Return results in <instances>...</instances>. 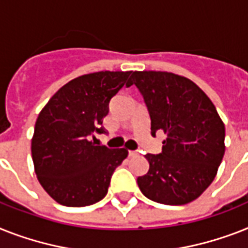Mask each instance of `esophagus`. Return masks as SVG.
<instances>
[{
  "label": "esophagus",
  "mask_w": 248,
  "mask_h": 248,
  "mask_svg": "<svg viewBox=\"0 0 248 248\" xmlns=\"http://www.w3.org/2000/svg\"><path fill=\"white\" fill-rule=\"evenodd\" d=\"M138 155H139V153L135 152V150H130V152H128V156H138Z\"/></svg>",
  "instance_id": "34e87169"
}]
</instances>
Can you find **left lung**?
Wrapping results in <instances>:
<instances>
[{"label": "left lung", "mask_w": 248, "mask_h": 248, "mask_svg": "<svg viewBox=\"0 0 248 248\" xmlns=\"http://www.w3.org/2000/svg\"><path fill=\"white\" fill-rule=\"evenodd\" d=\"M152 120V135H167L160 154H146L148 173L138 178L142 194L166 205L196 200L214 181L225 152V127L217 108L190 78L167 71H135Z\"/></svg>", "instance_id": "left-lung-1"}]
</instances>
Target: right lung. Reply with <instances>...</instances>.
Instances as JSON below:
<instances>
[{"mask_svg": "<svg viewBox=\"0 0 248 248\" xmlns=\"http://www.w3.org/2000/svg\"><path fill=\"white\" fill-rule=\"evenodd\" d=\"M131 71H99L78 76L62 86L35 122L31 158L37 178L54 201L88 206L108 192L114 170L127 149H109L89 141L104 132L109 100L126 84Z\"/></svg>", "mask_w": 248, "mask_h": 248, "instance_id": "1", "label": "right lung"}]
</instances>
